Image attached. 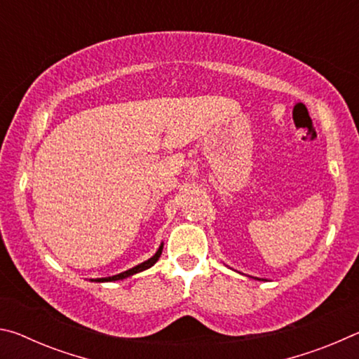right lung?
<instances>
[{
	"label": "right lung",
	"mask_w": 359,
	"mask_h": 359,
	"mask_svg": "<svg viewBox=\"0 0 359 359\" xmlns=\"http://www.w3.org/2000/svg\"><path fill=\"white\" fill-rule=\"evenodd\" d=\"M161 252H163V244L160 245V248H158L156 250V253L154 255V257H151L150 259H147V261H144V263H141V264H137V266H135V267H131V269H128V271H125V272H121V274H117V276H112V277H102V278H95V282H115V280H121V278H126V277H130V276H135V274H137V272H142V271H145V269H149V267H151L154 266L156 261H158V258L161 257Z\"/></svg>",
	"instance_id": "right-lung-1"
}]
</instances>
